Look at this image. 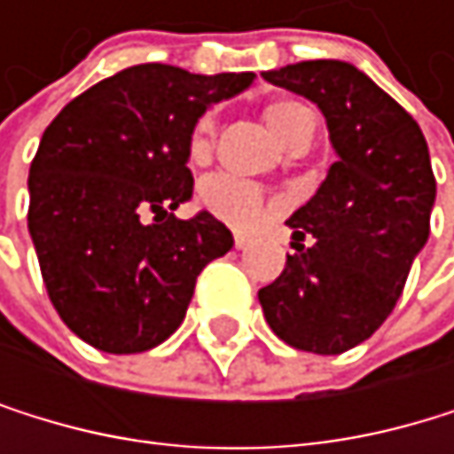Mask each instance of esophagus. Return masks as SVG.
<instances>
[{
  "instance_id": "1",
  "label": "esophagus",
  "mask_w": 454,
  "mask_h": 454,
  "mask_svg": "<svg viewBox=\"0 0 454 454\" xmlns=\"http://www.w3.org/2000/svg\"><path fill=\"white\" fill-rule=\"evenodd\" d=\"M250 234H245V231H234V247L237 250H245V247H250Z\"/></svg>"
}]
</instances>
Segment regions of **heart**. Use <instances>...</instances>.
Wrapping results in <instances>:
<instances>
[{"instance_id": "b5f03b06", "label": "heart", "mask_w": 454, "mask_h": 454, "mask_svg": "<svg viewBox=\"0 0 454 454\" xmlns=\"http://www.w3.org/2000/svg\"><path fill=\"white\" fill-rule=\"evenodd\" d=\"M264 116H267V125L275 130V136L283 144H294L313 125V114L302 103H294V100L270 103L264 108ZM212 138H215V114H204L196 121L193 133H190V158L196 163L207 160L212 152ZM201 201L215 217L231 223V225L255 223L267 207L264 190L247 179H237L229 174L212 176L201 190Z\"/></svg>"}]
</instances>
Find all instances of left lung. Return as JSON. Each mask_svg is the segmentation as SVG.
Instances as JSON below:
<instances>
[{
    "label": "left lung",
    "mask_w": 454,
    "mask_h": 454,
    "mask_svg": "<svg viewBox=\"0 0 454 454\" xmlns=\"http://www.w3.org/2000/svg\"><path fill=\"white\" fill-rule=\"evenodd\" d=\"M261 75L321 108L338 160L288 217L296 253L258 302L283 343L343 354L387 321L427 242L435 201L427 144L414 116L348 62L313 59Z\"/></svg>",
    "instance_id": "1"
}]
</instances>
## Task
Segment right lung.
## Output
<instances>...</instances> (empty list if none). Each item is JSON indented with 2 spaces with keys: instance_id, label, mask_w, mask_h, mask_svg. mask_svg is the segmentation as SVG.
Listing matches in <instances>:
<instances>
[{
  "instance_id": "obj_1",
  "label": "right lung",
  "mask_w": 454,
  "mask_h": 454,
  "mask_svg": "<svg viewBox=\"0 0 454 454\" xmlns=\"http://www.w3.org/2000/svg\"><path fill=\"white\" fill-rule=\"evenodd\" d=\"M253 73L196 75L136 65L70 100L29 168V234L48 300L90 346L141 354L176 333L196 278L231 250L193 196L190 133L201 114L247 90Z\"/></svg>"
}]
</instances>
